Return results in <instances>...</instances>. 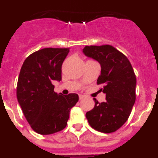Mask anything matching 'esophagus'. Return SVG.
<instances>
[{
	"instance_id": "34e87169",
	"label": "esophagus",
	"mask_w": 158,
	"mask_h": 158,
	"mask_svg": "<svg viewBox=\"0 0 158 158\" xmlns=\"http://www.w3.org/2000/svg\"><path fill=\"white\" fill-rule=\"evenodd\" d=\"M79 99H80V100H82V99H84L83 95H79Z\"/></svg>"
}]
</instances>
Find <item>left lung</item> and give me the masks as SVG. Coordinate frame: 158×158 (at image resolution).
<instances>
[{
  "label": "left lung",
  "instance_id": "8db88e82",
  "mask_svg": "<svg viewBox=\"0 0 158 158\" xmlns=\"http://www.w3.org/2000/svg\"><path fill=\"white\" fill-rule=\"evenodd\" d=\"M83 52L101 65L97 85H104L100 91L106 94L102 103L94 98V108L86 113V118L96 131L115 132L127 120L135 104L136 76L132 65L126 55L111 45L86 46Z\"/></svg>",
  "mask_w": 158,
  "mask_h": 158
}]
</instances>
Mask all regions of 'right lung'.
<instances>
[{"instance_id": "1", "label": "right lung", "mask_w": 158, "mask_h": 158, "mask_svg": "<svg viewBox=\"0 0 158 158\" xmlns=\"http://www.w3.org/2000/svg\"><path fill=\"white\" fill-rule=\"evenodd\" d=\"M69 48H43L32 53L19 72L16 96L31 127L51 135L66 127L69 111L79 100L76 93L58 94L54 81L62 80V65Z\"/></svg>"}]
</instances>
